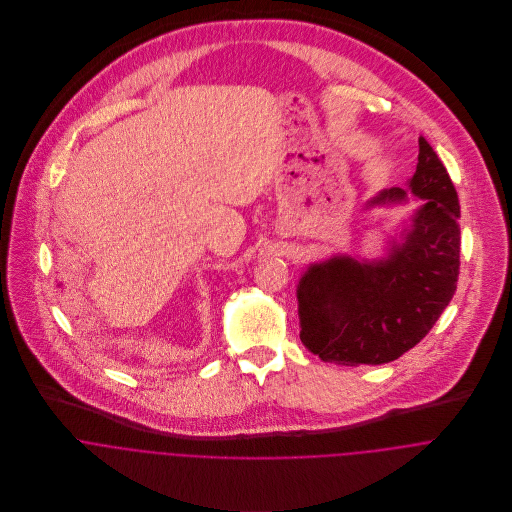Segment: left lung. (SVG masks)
Segmentation results:
<instances>
[{"label":"left lung","instance_id":"obj_1","mask_svg":"<svg viewBox=\"0 0 512 512\" xmlns=\"http://www.w3.org/2000/svg\"><path fill=\"white\" fill-rule=\"evenodd\" d=\"M410 191L424 199L392 240L388 256H333L311 264L297 286L299 339L325 363L384 365L416 347L449 305L459 276V199L424 136ZM400 187L378 193L368 207L404 203Z\"/></svg>","mask_w":512,"mask_h":512}]
</instances>
